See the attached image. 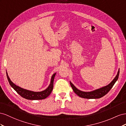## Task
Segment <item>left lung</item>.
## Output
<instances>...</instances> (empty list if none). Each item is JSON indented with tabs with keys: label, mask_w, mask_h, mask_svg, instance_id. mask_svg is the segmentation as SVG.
<instances>
[{
	"label": "left lung",
	"mask_w": 126,
	"mask_h": 126,
	"mask_svg": "<svg viewBox=\"0 0 126 126\" xmlns=\"http://www.w3.org/2000/svg\"><path fill=\"white\" fill-rule=\"evenodd\" d=\"M119 75V69L118 71L117 74L114 78L113 80L111 81L110 83L105 87H103L101 88L94 90L90 91V92H85L80 90L78 89L75 86L70 82V85L72 88L73 91L76 93V94L81 98H83L85 99H99L101 98V97L105 95L108 92L111 88H112L114 83L117 81L118 77Z\"/></svg>",
	"instance_id": "obj_1"
}]
</instances>
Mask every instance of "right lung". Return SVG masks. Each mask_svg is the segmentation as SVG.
I'll return each instance as SVG.
<instances>
[{
  "instance_id": "1",
  "label": "right lung",
  "mask_w": 126,
  "mask_h": 126,
  "mask_svg": "<svg viewBox=\"0 0 126 126\" xmlns=\"http://www.w3.org/2000/svg\"><path fill=\"white\" fill-rule=\"evenodd\" d=\"M56 74V73H55L52 75L50 84L48 87L45 90L39 92H34L30 90H28L26 89H24L14 84L13 82L10 80V79L9 78V76L8 75V73H7L6 72L7 77V79H8V80L10 86H11V87L15 90L21 96H22L23 98L26 99L27 100H31L44 99L49 95V94H51L53 90L54 79Z\"/></svg>"
}]
</instances>
